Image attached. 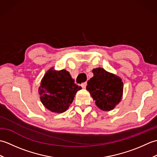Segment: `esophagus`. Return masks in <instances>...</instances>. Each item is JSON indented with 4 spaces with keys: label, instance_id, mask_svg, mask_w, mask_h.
<instances>
[{
    "label": "esophagus",
    "instance_id": "obj_1",
    "mask_svg": "<svg viewBox=\"0 0 157 157\" xmlns=\"http://www.w3.org/2000/svg\"><path fill=\"white\" fill-rule=\"evenodd\" d=\"M86 86H87V83H86V82L82 83V84H81V86H82V89H86Z\"/></svg>",
    "mask_w": 157,
    "mask_h": 157
}]
</instances>
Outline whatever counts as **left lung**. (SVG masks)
I'll list each match as a JSON object with an SVG mask.
<instances>
[{
	"label": "left lung",
	"instance_id": "left-lung-1",
	"mask_svg": "<svg viewBox=\"0 0 157 157\" xmlns=\"http://www.w3.org/2000/svg\"><path fill=\"white\" fill-rule=\"evenodd\" d=\"M94 76L88 81L86 90L102 111H110L121 102L123 83L121 78L103 68L92 69Z\"/></svg>",
	"mask_w": 157,
	"mask_h": 157
}]
</instances>
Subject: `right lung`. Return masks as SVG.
I'll list each match as a JSON object with an SVG mask.
<instances>
[{
    "label": "right lung",
    "instance_id": "add662e5",
    "mask_svg": "<svg viewBox=\"0 0 157 157\" xmlns=\"http://www.w3.org/2000/svg\"><path fill=\"white\" fill-rule=\"evenodd\" d=\"M81 89L75 84L69 71L51 67L42 79L38 94L46 109L53 113H62L69 109L77 92Z\"/></svg>",
    "mask_w": 157,
    "mask_h": 157
}]
</instances>
